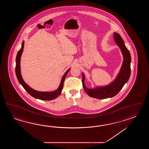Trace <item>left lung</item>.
I'll return each mask as SVG.
<instances>
[{
  "label": "left lung",
  "instance_id": "1",
  "mask_svg": "<svg viewBox=\"0 0 149 149\" xmlns=\"http://www.w3.org/2000/svg\"><path fill=\"white\" fill-rule=\"evenodd\" d=\"M113 35L114 41L120 48L124 56V61L120 71L116 79L110 85L95 89H88L86 87L84 84L85 75L82 73V83L84 89L90 97L98 99L113 97L120 91L124 85L128 81L130 78L131 71V56L130 51L126 47L124 40L121 38L120 35L116 32H114Z\"/></svg>",
  "mask_w": 149,
  "mask_h": 149
}]
</instances>
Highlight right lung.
<instances>
[{
  "label": "right lung",
  "mask_w": 149,
  "mask_h": 149,
  "mask_svg": "<svg viewBox=\"0 0 149 149\" xmlns=\"http://www.w3.org/2000/svg\"><path fill=\"white\" fill-rule=\"evenodd\" d=\"M24 48V41H23L22 44V47L19 49L16 57V67H15V72H16V77L17 80L19 82V84L22 86L24 88L25 91L28 93L32 97L36 98H38L41 100H45V101H49L54 100L55 98H57L58 96L60 95L62 90L63 87L64 81L65 78L67 76V73L69 71L70 69L67 71V72L64 74L62 79L61 80V84L58 88L55 91L51 92H38L37 91H35L34 89L30 88L28 85L26 84L23 79L22 78V76L21 74V71H20V58L21 56V55L22 53Z\"/></svg>",
  "instance_id": "1"
}]
</instances>
